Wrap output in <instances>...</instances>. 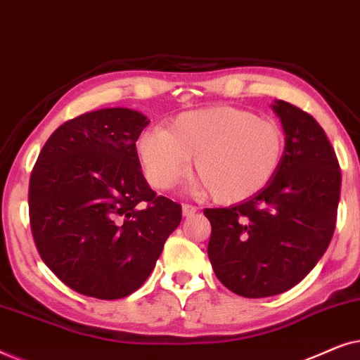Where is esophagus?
I'll use <instances>...</instances> for the list:
<instances>
[{"label":"esophagus","mask_w":360,"mask_h":360,"mask_svg":"<svg viewBox=\"0 0 360 360\" xmlns=\"http://www.w3.org/2000/svg\"><path fill=\"white\" fill-rule=\"evenodd\" d=\"M196 211H198V208L193 205H184L181 206V213H184L185 218H191V216L196 214Z\"/></svg>","instance_id":"obj_1"}]
</instances>
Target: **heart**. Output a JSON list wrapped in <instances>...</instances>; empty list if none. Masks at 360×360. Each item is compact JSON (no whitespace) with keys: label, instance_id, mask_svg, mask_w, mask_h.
Segmentation results:
<instances>
[{"label":"heart","instance_id":"heart-1","mask_svg":"<svg viewBox=\"0 0 360 360\" xmlns=\"http://www.w3.org/2000/svg\"><path fill=\"white\" fill-rule=\"evenodd\" d=\"M137 155L149 184L175 188L195 159L196 188L219 203H238L259 193L282 165L287 137L278 122L252 111L213 106L181 112L165 129H147Z\"/></svg>","mask_w":360,"mask_h":360}]
</instances>
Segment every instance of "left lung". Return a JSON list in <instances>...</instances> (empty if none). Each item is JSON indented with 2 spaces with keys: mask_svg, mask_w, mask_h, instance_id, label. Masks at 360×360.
Wrapping results in <instances>:
<instances>
[{
  "mask_svg": "<svg viewBox=\"0 0 360 360\" xmlns=\"http://www.w3.org/2000/svg\"><path fill=\"white\" fill-rule=\"evenodd\" d=\"M287 149L259 193L229 208H206L208 257L219 282L245 298L283 293L302 282L331 243L341 170L313 116L275 100Z\"/></svg>",
  "mask_w": 360,
  "mask_h": 360,
  "instance_id": "8db88e82",
  "label": "left lung"
}]
</instances>
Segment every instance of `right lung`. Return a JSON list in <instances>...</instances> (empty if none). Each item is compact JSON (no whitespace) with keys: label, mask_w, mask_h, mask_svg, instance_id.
<instances>
[{"label":"right lung","mask_w":360,"mask_h":360,"mask_svg":"<svg viewBox=\"0 0 360 360\" xmlns=\"http://www.w3.org/2000/svg\"><path fill=\"white\" fill-rule=\"evenodd\" d=\"M129 108L63 122L34 165L29 214L37 250L75 292L117 300L136 292L181 221V206L150 190L136 141L149 124Z\"/></svg>","instance_id":"right-lung-1"}]
</instances>
